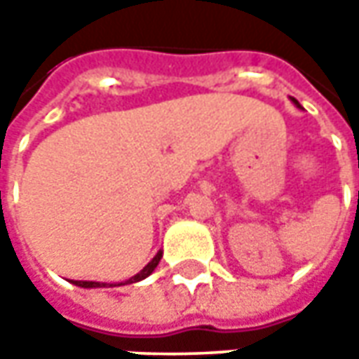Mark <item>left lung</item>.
<instances>
[{"instance_id": "8db88e82", "label": "left lung", "mask_w": 359, "mask_h": 359, "mask_svg": "<svg viewBox=\"0 0 359 359\" xmlns=\"http://www.w3.org/2000/svg\"><path fill=\"white\" fill-rule=\"evenodd\" d=\"M292 102H294V104H296L297 107H302V105H299V102H297V100H294V97H292Z\"/></svg>"}]
</instances>
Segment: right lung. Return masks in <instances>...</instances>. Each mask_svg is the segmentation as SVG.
<instances>
[{
	"label": "right lung",
	"mask_w": 359,
	"mask_h": 359,
	"mask_svg": "<svg viewBox=\"0 0 359 359\" xmlns=\"http://www.w3.org/2000/svg\"><path fill=\"white\" fill-rule=\"evenodd\" d=\"M161 255H163V252L159 250L158 254L154 255V259L145 266L140 273H135V276H131L130 280H126V282H118V283H105V282H79V280H72V283L74 285H79V287H118V285H128V283H135V282H142V280H145L154 269L158 268L159 259H161Z\"/></svg>",
	"instance_id": "add662e5"
}]
</instances>
